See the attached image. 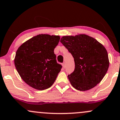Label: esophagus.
<instances>
[{"mask_svg":"<svg viewBox=\"0 0 120 120\" xmlns=\"http://www.w3.org/2000/svg\"><path fill=\"white\" fill-rule=\"evenodd\" d=\"M62 65H63V68H65V62H64L62 64Z\"/></svg>","mask_w":120,"mask_h":120,"instance_id":"1","label":"esophagus"}]
</instances>
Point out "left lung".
I'll use <instances>...</instances> for the list:
<instances>
[{"mask_svg": "<svg viewBox=\"0 0 120 120\" xmlns=\"http://www.w3.org/2000/svg\"><path fill=\"white\" fill-rule=\"evenodd\" d=\"M60 42L74 58L75 70L68 76L72 86L85 91L100 83L109 65L105 47L95 39L85 34L63 36Z\"/></svg>", "mask_w": 120, "mask_h": 120, "instance_id": "8db88e82", "label": "left lung"}]
</instances>
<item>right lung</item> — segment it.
<instances>
[{
  "instance_id": "add662e5",
  "label": "right lung",
  "mask_w": 120,
  "mask_h": 120,
  "mask_svg": "<svg viewBox=\"0 0 120 120\" xmlns=\"http://www.w3.org/2000/svg\"><path fill=\"white\" fill-rule=\"evenodd\" d=\"M60 36L40 34L19 47L14 63L21 78L31 87L44 90L52 85L61 66L56 61L54 49Z\"/></svg>"
}]
</instances>
